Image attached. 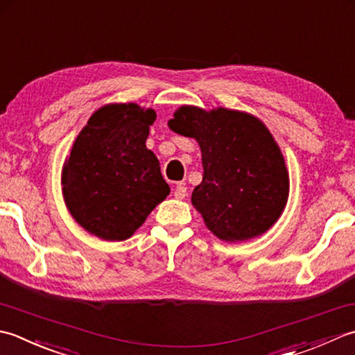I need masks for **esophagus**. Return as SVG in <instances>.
<instances>
[{"label":"esophagus","mask_w":355,"mask_h":355,"mask_svg":"<svg viewBox=\"0 0 355 355\" xmlns=\"http://www.w3.org/2000/svg\"><path fill=\"white\" fill-rule=\"evenodd\" d=\"M173 196H175L176 199H184V198L187 196V188H185V185L178 184L176 188H175V191H173Z\"/></svg>","instance_id":"1"}]
</instances>
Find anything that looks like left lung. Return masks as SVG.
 Segmentation results:
<instances>
[{
	"mask_svg": "<svg viewBox=\"0 0 355 355\" xmlns=\"http://www.w3.org/2000/svg\"><path fill=\"white\" fill-rule=\"evenodd\" d=\"M168 127L199 144L204 176L191 204L214 236L242 242L277 222L288 202L289 176L284 155L262 121L223 107L207 112L182 105Z\"/></svg>",
	"mask_w": 355,
	"mask_h": 355,
	"instance_id": "8db88e82",
	"label": "left lung"
}]
</instances>
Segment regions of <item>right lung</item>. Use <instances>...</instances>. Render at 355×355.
<instances>
[{
  "mask_svg": "<svg viewBox=\"0 0 355 355\" xmlns=\"http://www.w3.org/2000/svg\"><path fill=\"white\" fill-rule=\"evenodd\" d=\"M153 108L107 104L79 132L62 167L64 202L79 225L104 241H125L170 187L146 141Z\"/></svg>",
  "mask_w": 355,
  "mask_h": 355,
  "instance_id": "right-lung-1",
  "label": "right lung"
}]
</instances>
